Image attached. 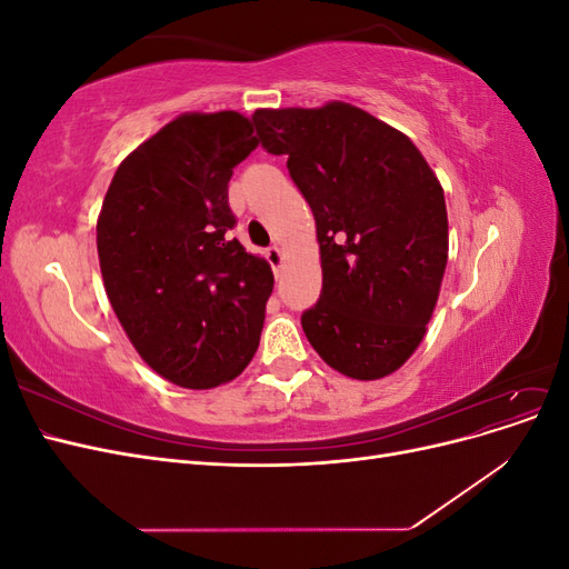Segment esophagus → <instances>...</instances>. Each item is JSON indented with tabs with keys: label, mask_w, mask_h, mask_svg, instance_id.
Here are the masks:
<instances>
[{
	"label": "esophagus",
	"mask_w": 569,
	"mask_h": 569,
	"mask_svg": "<svg viewBox=\"0 0 569 569\" xmlns=\"http://www.w3.org/2000/svg\"><path fill=\"white\" fill-rule=\"evenodd\" d=\"M266 258H268V263L272 266L274 274H278V272H280V266H282V251H280L278 247H268Z\"/></svg>",
	"instance_id": "34e87169"
}]
</instances>
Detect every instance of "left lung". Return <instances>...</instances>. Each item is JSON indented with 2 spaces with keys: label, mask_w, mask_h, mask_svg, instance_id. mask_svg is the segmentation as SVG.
I'll list each match as a JSON object with an SVG mask.
<instances>
[{
  "label": "left lung",
  "mask_w": 569,
  "mask_h": 569,
  "mask_svg": "<svg viewBox=\"0 0 569 569\" xmlns=\"http://www.w3.org/2000/svg\"><path fill=\"white\" fill-rule=\"evenodd\" d=\"M253 123L316 218L322 291L301 316L308 341L353 380L391 375L420 347L449 258L437 176L403 132L343 101L258 109Z\"/></svg>",
  "instance_id": "1"
}]
</instances>
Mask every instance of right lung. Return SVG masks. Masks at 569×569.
Wrapping results in <instances>:
<instances>
[{"mask_svg":"<svg viewBox=\"0 0 569 569\" xmlns=\"http://www.w3.org/2000/svg\"><path fill=\"white\" fill-rule=\"evenodd\" d=\"M237 111L184 113L118 166L97 220L107 297L168 382L211 389L258 349L270 266L230 237L232 168L256 149Z\"/></svg>","mask_w":569,"mask_h":569,"instance_id":"1","label":"right lung"}]
</instances>
